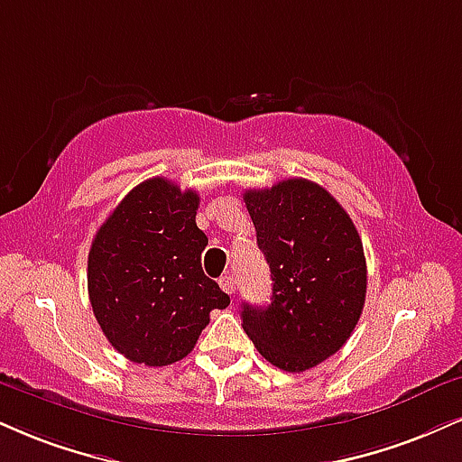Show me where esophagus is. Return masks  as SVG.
Wrapping results in <instances>:
<instances>
[{"label": "esophagus", "instance_id": "obj_1", "mask_svg": "<svg viewBox=\"0 0 462 462\" xmlns=\"http://www.w3.org/2000/svg\"><path fill=\"white\" fill-rule=\"evenodd\" d=\"M219 286H221V291L224 292H227V294H235V291H236V280L232 275H221L219 277Z\"/></svg>", "mask_w": 462, "mask_h": 462}]
</instances>
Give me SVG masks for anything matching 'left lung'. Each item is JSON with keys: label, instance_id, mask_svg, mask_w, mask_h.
Here are the masks:
<instances>
[{"label": "left lung", "instance_id": "1", "mask_svg": "<svg viewBox=\"0 0 462 462\" xmlns=\"http://www.w3.org/2000/svg\"><path fill=\"white\" fill-rule=\"evenodd\" d=\"M243 199L273 280L266 308L243 303V329L266 361L305 372L340 351L364 310L359 232L340 202L305 178L247 189Z\"/></svg>", "mask_w": 462, "mask_h": 462}]
</instances>
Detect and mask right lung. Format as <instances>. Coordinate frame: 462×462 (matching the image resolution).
<instances>
[{
	"label": "right lung",
	"instance_id": "add662e5",
	"mask_svg": "<svg viewBox=\"0 0 462 462\" xmlns=\"http://www.w3.org/2000/svg\"><path fill=\"white\" fill-rule=\"evenodd\" d=\"M199 198L168 178L126 193L94 236L88 292L116 351L143 365L187 357L213 310L230 297L204 275L208 238L196 226Z\"/></svg>",
	"mask_w": 462,
	"mask_h": 462
}]
</instances>
